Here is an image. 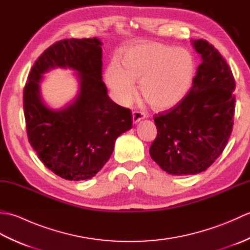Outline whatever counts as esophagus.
Segmentation results:
<instances>
[{
	"instance_id": "esophagus-1",
	"label": "esophagus",
	"mask_w": 250,
	"mask_h": 250,
	"mask_svg": "<svg viewBox=\"0 0 250 250\" xmlns=\"http://www.w3.org/2000/svg\"><path fill=\"white\" fill-rule=\"evenodd\" d=\"M145 117H146V115L144 113H142V111L135 110V111H133V113H132V120H133L134 125H136L137 122H140L142 119H144Z\"/></svg>"
}]
</instances>
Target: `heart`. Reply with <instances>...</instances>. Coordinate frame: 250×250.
<instances>
[{
    "label": "heart",
    "instance_id": "1",
    "mask_svg": "<svg viewBox=\"0 0 250 250\" xmlns=\"http://www.w3.org/2000/svg\"><path fill=\"white\" fill-rule=\"evenodd\" d=\"M121 66L111 61L105 81L117 102L129 104L135 94V83L151 107L168 110L183 102L195 76V61L188 50L173 46L142 42L125 47Z\"/></svg>",
    "mask_w": 250,
    "mask_h": 250
}]
</instances>
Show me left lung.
Wrapping results in <instances>:
<instances>
[{
	"mask_svg": "<svg viewBox=\"0 0 250 250\" xmlns=\"http://www.w3.org/2000/svg\"><path fill=\"white\" fill-rule=\"evenodd\" d=\"M202 63L187 97L155 117L157 137L149 153L163 171L194 175L224 151L232 132L235 81L226 60L204 40L191 41Z\"/></svg>",
	"mask_w": 250,
	"mask_h": 250,
	"instance_id": "8db88e82",
	"label": "left lung"
}]
</instances>
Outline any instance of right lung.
<instances>
[{"label": "right lung", "instance_id": "obj_1", "mask_svg": "<svg viewBox=\"0 0 250 250\" xmlns=\"http://www.w3.org/2000/svg\"><path fill=\"white\" fill-rule=\"evenodd\" d=\"M102 43L66 39L47 48L32 66L23 90L26 133L41 161L67 180L93 177L108 161L117 137L132 128L128 108L113 102L102 82ZM77 72L79 93L64 108H48L40 94L45 72Z\"/></svg>", "mask_w": 250, "mask_h": 250}]
</instances>
